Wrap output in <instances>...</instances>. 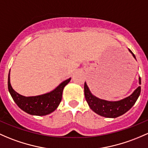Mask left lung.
I'll return each mask as SVG.
<instances>
[{"label": "left lung", "mask_w": 148, "mask_h": 148, "mask_svg": "<svg viewBox=\"0 0 148 148\" xmlns=\"http://www.w3.org/2000/svg\"><path fill=\"white\" fill-rule=\"evenodd\" d=\"M128 50L136 60V56L132 52V51L130 49H128ZM138 82L140 85V77L138 78ZM140 91L141 87L139 86L130 96L124 99L119 101H107L99 99L94 96L91 92L86 82L84 83L85 99L90 108L99 116L106 118H111V119H115L120 116H122L123 114L129 111L133 106L137 99L139 97Z\"/></svg>", "instance_id": "obj_1"}]
</instances>
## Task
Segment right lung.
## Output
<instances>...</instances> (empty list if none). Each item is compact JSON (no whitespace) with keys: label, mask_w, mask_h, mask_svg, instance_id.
<instances>
[{"label":"right lung","mask_w":148,"mask_h":148,"mask_svg":"<svg viewBox=\"0 0 148 148\" xmlns=\"http://www.w3.org/2000/svg\"><path fill=\"white\" fill-rule=\"evenodd\" d=\"M10 72L8 79L9 93L21 109L32 116H46L55 111L62 101L64 88L71 80V78H69L64 81L54 89L46 94L34 96H25L17 93L12 88L10 84Z\"/></svg>","instance_id":"add662e5"}]
</instances>
